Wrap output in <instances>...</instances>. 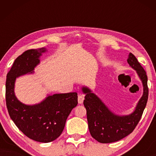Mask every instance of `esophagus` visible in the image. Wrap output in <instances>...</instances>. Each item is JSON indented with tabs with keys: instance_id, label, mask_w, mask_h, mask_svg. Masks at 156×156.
Listing matches in <instances>:
<instances>
[{
	"instance_id": "obj_1",
	"label": "esophagus",
	"mask_w": 156,
	"mask_h": 156,
	"mask_svg": "<svg viewBox=\"0 0 156 156\" xmlns=\"http://www.w3.org/2000/svg\"><path fill=\"white\" fill-rule=\"evenodd\" d=\"M84 95L80 94L78 96V103L80 104H82L83 103V101H84Z\"/></svg>"
}]
</instances>
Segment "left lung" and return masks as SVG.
Segmentation results:
<instances>
[{"mask_svg":"<svg viewBox=\"0 0 156 156\" xmlns=\"http://www.w3.org/2000/svg\"><path fill=\"white\" fill-rule=\"evenodd\" d=\"M127 62L131 68L136 70L141 81L144 92L136 104L135 109L129 115H117L112 112L101 99L91 89L82 87L85 94L84 105L87 109L89 130L91 136L101 144L118 141L132 133L141 118L148 97V88L146 72L138 62L136 57L130 52Z\"/></svg>","mask_w":156,"mask_h":156,"instance_id":"left-lung-1","label":"left lung"}]
</instances>
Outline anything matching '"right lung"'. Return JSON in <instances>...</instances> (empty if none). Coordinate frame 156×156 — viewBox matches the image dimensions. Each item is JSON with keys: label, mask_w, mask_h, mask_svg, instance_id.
<instances>
[{"label": "right lung", "mask_w": 156, "mask_h": 156, "mask_svg": "<svg viewBox=\"0 0 156 156\" xmlns=\"http://www.w3.org/2000/svg\"><path fill=\"white\" fill-rule=\"evenodd\" d=\"M46 52L44 48L33 49L17 57L5 83L6 106L10 119L25 136L41 143L53 141L61 135L68 116L78 104L76 92L48 95L40 103L33 105L23 104L16 97V79L34 73L40 64V57Z\"/></svg>", "instance_id": "add662e5"}]
</instances>
